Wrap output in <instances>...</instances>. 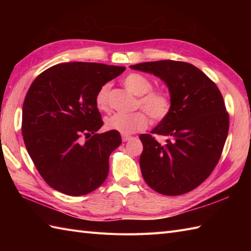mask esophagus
<instances>
[{"instance_id": "esophagus-1", "label": "esophagus", "mask_w": 251, "mask_h": 251, "mask_svg": "<svg viewBox=\"0 0 251 251\" xmlns=\"http://www.w3.org/2000/svg\"><path fill=\"white\" fill-rule=\"evenodd\" d=\"M131 139H132V137H130V136H125V135L122 136V140L124 141V142L129 141V140H131Z\"/></svg>"}]
</instances>
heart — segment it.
<instances>
[{
	"mask_svg": "<svg viewBox=\"0 0 251 251\" xmlns=\"http://www.w3.org/2000/svg\"><path fill=\"white\" fill-rule=\"evenodd\" d=\"M123 84L127 90L138 97L137 106H140L151 116L154 122H162L169 115L172 110V99L164 89H152L153 84L147 76L139 73H129L123 79ZM110 84L105 83L101 86L95 96V102L101 111L109 109ZM150 120L142 111L132 114L116 113L108 117L105 127L122 135H132L135 132L146 129Z\"/></svg>",
	"mask_w": 251,
	"mask_h": 251,
	"instance_id": "1",
	"label": "heart"
}]
</instances>
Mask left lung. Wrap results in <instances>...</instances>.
<instances>
[{"mask_svg":"<svg viewBox=\"0 0 251 251\" xmlns=\"http://www.w3.org/2000/svg\"><path fill=\"white\" fill-rule=\"evenodd\" d=\"M166 83L169 115L151 134L140 135V168L154 191L176 196L194 190L209 177L221 157L228 132V113L217 85L199 68L159 60L130 66ZM155 135L168 138L159 144Z\"/></svg>","mask_w":251,"mask_h":251,"instance_id":"8db88e82","label":"left lung"}]
</instances>
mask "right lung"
<instances>
[{"label":"right lung","mask_w":251,"mask_h":251,"mask_svg":"<svg viewBox=\"0 0 251 251\" xmlns=\"http://www.w3.org/2000/svg\"><path fill=\"white\" fill-rule=\"evenodd\" d=\"M124 67L96 62L52 66L34 79L23 106L24 141L46 183L71 196L88 194L104 182L109 157L122 143L103 125L95 96Z\"/></svg>","instance_id":"obj_1"}]
</instances>
